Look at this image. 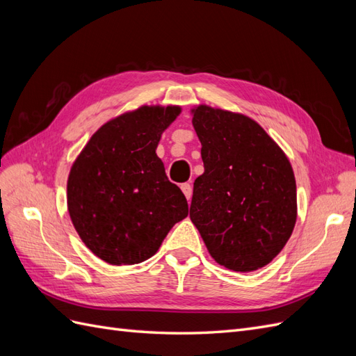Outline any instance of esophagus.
<instances>
[{
  "label": "esophagus",
  "mask_w": 356,
  "mask_h": 356,
  "mask_svg": "<svg viewBox=\"0 0 356 356\" xmlns=\"http://www.w3.org/2000/svg\"><path fill=\"white\" fill-rule=\"evenodd\" d=\"M181 190H182V193H184V196L187 197V200H190L191 199V186L188 184V182L181 184Z\"/></svg>",
  "instance_id": "34e87169"
}]
</instances>
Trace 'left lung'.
<instances>
[{
    "label": "left lung",
    "mask_w": 356,
    "mask_h": 356,
    "mask_svg": "<svg viewBox=\"0 0 356 356\" xmlns=\"http://www.w3.org/2000/svg\"><path fill=\"white\" fill-rule=\"evenodd\" d=\"M204 172L190 207L211 257L254 272L284 250L297 221L293 166L251 117L200 104L191 108Z\"/></svg>",
    "instance_id": "left-lung-1"
}]
</instances>
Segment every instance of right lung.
<instances>
[{
    "mask_svg": "<svg viewBox=\"0 0 356 356\" xmlns=\"http://www.w3.org/2000/svg\"><path fill=\"white\" fill-rule=\"evenodd\" d=\"M181 113L143 105L104 123L83 147L67 181V204L83 243L111 266L153 257L188 204L156 148Z\"/></svg>",
    "mask_w": 356,
    "mask_h": 356,
    "instance_id": "obj_1",
    "label": "right lung"
}]
</instances>
